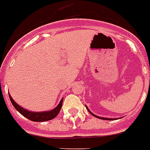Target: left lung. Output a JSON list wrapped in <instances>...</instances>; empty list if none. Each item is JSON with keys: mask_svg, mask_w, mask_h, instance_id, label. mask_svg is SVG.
<instances>
[{"mask_svg": "<svg viewBox=\"0 0 150 150\" xmlns=\"http://www.w3.org/2000/svg\"><path fill=\"white\" fill-rule=\"evenodd\" d=\"M86 108H87V110H88V111H89V113L91 114V115H93V116H94V117H97V118H99V119H103V120H108V121H112V120H114V118H106V117H98V116H97V115H94V114H93V113H92V112H91L90 111H89V110L88 109V108H87V107H86Z\"/></svg>", "mask_w": 150, "mask_h": 150, "instance_id": "obj_1", "label": "left lung"}]
</instances>
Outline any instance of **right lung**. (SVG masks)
Listing matches in <instances>:
<instances>
[{
    "label": "right lung",
    "mask_w": 150,
    "mask_h": 150,
    "mask_svg": "<svg viewBox=\"0 0 150 150\" xmlns=\"http://www.w3.org/2000/svg\"><path fill=\"white\" fill-rule=\"evenodd\" d=\"M9 97L11 99V102H12L13 105L18 112H20L22 115H23L24 117L26 118L29 119L32 121H35V122H42V121H50L52 119L54 118L58 114H59L61 108L62 107V103H63V98L61 100L60 103L56 108H54L53 110L51 111H47V112H29L28 110L25 109L18 104H16V102L12 98L11 96V95L9 94Z\"/></svg>",
    "instance_id": "obj_1"
}]
</instances>
